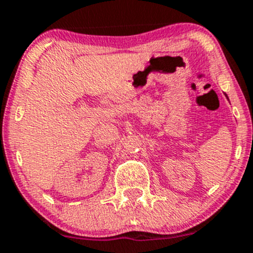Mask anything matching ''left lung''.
<instances>
[{"label":"left lung","instance_id":"1","mask_svg":"<svg viewBox=\"0 0 253 253\" xmlns=\"http://www.w3.org/2000/svg\"><path fill=\"white\" fill-rule=\"evenodd\" d=\"M226 97H227V95H226ZM227 99H229V97H227Z\"/></svg>","mask_w":253,"mask_h":253}]
</instances>
